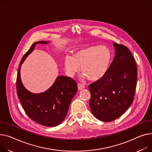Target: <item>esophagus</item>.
Masks as SVG:
<instances>
[{
    "label": "esophagus",
    "instance_id": "1",
    "mask_svg": "<svg viewBox=\"0 0 152 152\" xmlns=\"http://www.w3.org/2000/svg\"><path fill=\"white\" fill-rule=\"evenodd\" d=\"M77 87H78V89H79V90H82V89L84 88H85V86H84L83 84H82L78 83V84H77Z\"/></svg>",
    "mask_w": 152,
    "mask_h": 152
}]
</instances>
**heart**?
<instances>
[{"mask_svg": "<svg viewBox=\"0 0 152 152\" xmlns=\"http://www.w3.org/2000/svg\"><path fill=\"white\" fill-rule=\"evenodd\" d=\"M112 53L106 46H90L76 51L73 56L65 57L64 65L68 75L73 76L80 67L84 76L90 80L102 79L107 72Z\"/></svg>", "mask_w": 152, "mask_h": 152, "instance_id": "heart-1", "label": "heart"}]
</instances>
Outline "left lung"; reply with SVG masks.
<instances>
[{"label": "left lung", "mask_w": 152, "mask_h": 152, "mask_svg": "<svg viewBox=\"0 0 152 152\" xmlns=\"http://www.w3.org/2000/svg\"><path fill=\"white\" fill-rule=\"evenodd\" d=\"M115 56L106 74L89 85V106L94 115L109 122L122 115L133 102L137 69L129 49L113 43Z\"/></svg>", "instance_id": "8db88e82"}]
</instances>
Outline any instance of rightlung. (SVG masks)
Segmentation results:
<instances>
[{
    "mask_svg": "<svg viewBox=\"0 0 152 152\" xmlns=\"http://www.w3.org/2000/svg\"><path fill=\"white\" fill-rule=\"evenodd\" d=\"M49 43L43 41L35 42L24 54L18 69L16 90L20 102L30 119L45 126H56L66 117L70 103L77 92L76 82L69 77L59 76L53 85L45 92L33 94L24 87L20 76L21 65L33 51L35 45Z\"/></svg>",
    "mask_w": 152,
    "mask_h": 152,
    "instance_id": "add662e5",
    "label": "right lung"
}]
</instances>
